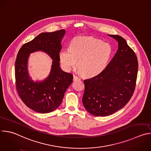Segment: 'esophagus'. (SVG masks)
I'll use <instances>...</instances> for the list:
<instances>
[{"instance_id":"esophagus-1","label":"esophagus","mask_w":151,"mask_h":151,"mask_svg":"<svg viewBox=\"0 0 151 151\" xmlns=\"http://www.w3.org/2000/svg\"><path fill=\"white\" fill-rule=\"evenodd\" d=\"M79 80H80V78L79 77L75 76V75L73 76V81H79Z\"/></svg>"}]
</instances>
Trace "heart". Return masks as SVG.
<instances>
[{"instance_id": "obj_1", "label": "heart", "mask_w": 151, "mask_h": 151, "mask_svg": "<svg viewBox=\"0 0 151 151\" xmlns=\"http://www.w3.org/2000/svg\"><path fill=\"white\" fill-rule=\"evenodd\" d=\"M112 53V47L107 42L91 37H78L70 41L69 48L60 52L59 59L65 70H70L78 61V72L92 77L106 68Z\"/></svg>"}]
</instances>
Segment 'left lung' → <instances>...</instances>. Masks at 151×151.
Returning <instances> with one entry per match:
<instances>
[{
  "instance_id": "obj_1",
  "label": "left lung",
  "mask_w": 151,
  "mask_h": 151,
  "mask_svg": "<svg viewBox=\"0 0 151 151\" xmlns=\"http://www.w3.org/2000/svg\"><path fill=\"white\" fill-rule=\"evenodd\" d=\"M108 35L118 42L117 53L101 73L84 80L82 103L95 116H107L124 107L133 95L137 75V59L126 41Z\"/></svg>"
}]
</instances>
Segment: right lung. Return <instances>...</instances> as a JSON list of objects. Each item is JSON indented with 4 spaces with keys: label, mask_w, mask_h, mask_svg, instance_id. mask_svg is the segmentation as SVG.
Wrapping results in <instances>:
<instances>
[{
    "label": "right lung",
    "mask_w": 151,
    "mask_h": 151,
    "mask_svg": "<svg viewBox=\"0 0 151 151\" xmlns=\"http://www.w3.org/2000/svg\"><path fill=\"white\" fill-rule=\"evenodd\" d=\"M65 33V29L42 32L24 44L17 55L15 66L17 89L24 104L36 112L48 113L57 109L72 82L73 75L60 67L59 53ZM40 51L48 55L53 61L48 76L35 81L29 73L28 59L30 54Z\"/></svg>",
    "instance_id": "1"
}]
</instances>
